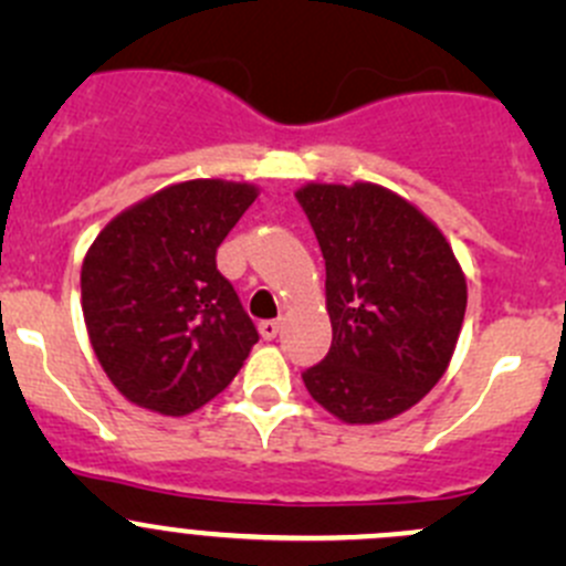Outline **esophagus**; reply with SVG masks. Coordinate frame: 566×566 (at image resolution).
I'll use <instances>...</instances> for the list:
<instances>
[{"mask_svg": "<svg viewBox=\"0 0 566 566\" xmlns=\"http://www.w3.org/2000/svg\"><path fill=\"white\" fill-rule=\"evenodd\" d=\"M279 331H282V323H279V319H265V323H260L262 339H268V342L276 339Z\"/></svg>", "mask_w": 566, "mask_h": 566, "instance_id": "34e87169", "label": "esophagus"}]
</instances>
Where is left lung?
<instances>
[{
	"mask_svg": "<svg viewBox=\"0 0 566 566\" xmlns=\"http://www.w3.org/2000/svg\"><path fill=\"white\" fill-rule=\"evenodd\" d=\"M325 260L331 350L306 369L317 405L345 424H380L443 378L468 287L447 235L378 182H306L295 191Z\"/></svg>",
	"mask_w": 566,
	"mask_h": 566,
	"instance_id": "1",
	"label": "left lung"
}]
</instances>
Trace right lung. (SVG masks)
Returning a JSON list of instances; mask_svg holds the SVG:
<instances>
[{
    "label": "right lung",
    "mask_w": 566,
    "mask_h": 566,
    "mask_svg": "<svg viewBox=\"0 0 566 566\" xmlns=\"http://www.w3.org/2000/svg\"><path fill=\"white\" fill-rule=\"evenodd\" d=\"M254 182L199 177L130 205L82 262V312L106 378L128 402L186 416L221 394L260 339L216 249Z\"/></svg>",
    "instance_id": "right-lung-1"
}]
</instances>
